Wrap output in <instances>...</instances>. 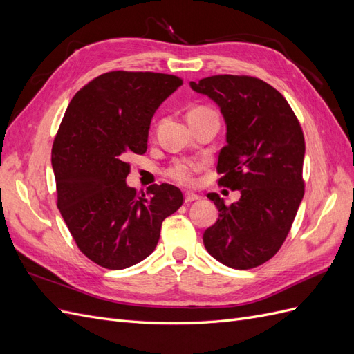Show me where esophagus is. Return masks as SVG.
<instances>
[{
    "instance_id": "34e87169",
    "label": "esophagus",
    "mask_w": 354,
    "mask_h": 354,
    "mask_svg": "<svg viewBox=\"0 0 354 354\" xmlns=\"http://www.w3.org/2000/svg\"><path fill=\"white\" fill-rule=\"evenodd\" d=\"M201 196L196 195V194H190V192H187V194L185 195V202L189 203V202H194V201H199Z\"/></svg>"
}]
</instances>
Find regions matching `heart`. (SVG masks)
Listing matches in <instances>:
<instances>
[{"label":"heart","mask_w":354,"mask_h":354,"mask_svg":"<svg viewBox=\"0 0 354 354\" xmlns=\"http://www.w3.org/2000/svg\"><path fill=\"white\" fill-rule=\"evenodd\" d=\"M203 116H217V112L212 108H209V106L201 104V106H195V108L190 109L187 113V118H203ZM201 168H202V164L198 162V160L180 159V160H174V162L165 169V174L181 186H190L194 185L195 174Z\"/></svg>","instance_id":"heart-1"}]
</instances>
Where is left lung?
Listing matches in <instances>:
<instances>
[{
    "mask_svg": "<svg viewBox=\"0 0 354 354\" xmlns=\"http://www.w3.org/2000/svg\"><path fill=\"white\" fill-rule=\"evenodd\" d=\"M190 87L220 106L227 145L218 155V185L241 192L229 207L208 194L220 214L203 245L232 269H254L279 251L304 196L301 125L283 95L259 78L214 75Z\"/></svg>",
    "mask_w": 354,
    "mask_h": 354,
    "instance_id": "1",
    "label": "left lung"
}]
</instances>
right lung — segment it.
Masks as SVG:
<instances>
[{
    "label": "right lung",
    "mask_w": 354,
    "mask_h": 354,
    "mask_svg": "<svg viewBox=\"0 0 354 354\" xmlns=\"http://www.w3.org/2000/svg\"><path fill=\"white\" fill-rule=\"evenodd\" d=\"M183 80L155 72L112 71L73 95L51 149L57 208L80 251L121 270L151 255L162 221L183 203L173 185L146 195L125 183L128 153L143 155L152 116Z\"/></svg>",
    "instance_id": "1"
}]
</instances>
